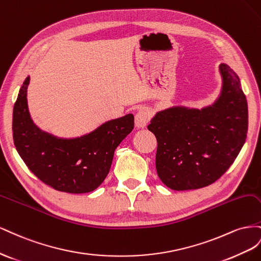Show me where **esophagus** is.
Masks as SVG:
<instances>
[{
    "mask_svg": "<svg viewBox=\"0 0 261 261\" xmlns=\"http://www.w3.org/2000/svg\"><path fill=\"white\" fill-rule=\"evenodd\" d=\"M137 128H145L150 121V113L146 109H140L135 118Z\"/></svg>",
    "mask_w": 261,
    "mask_h": 261,
    "instance_id": "1",
    "label": "esophagus"
}]
</instances>
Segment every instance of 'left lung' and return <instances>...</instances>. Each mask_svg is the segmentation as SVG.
Listing matches in <instances>:
<instances>
[{
    "instance_id": "8db88e82",
    "label": "left lung",
    "mask_w": 261,
    "mask_h": 261,
    "mask_svg": "<svg viewBox=\"0 0 261 261\" xmlns=\"http://www.w3.org/2000/svg\"><path fill=\"white\" fill-rule=\"evenodd\" d=\"M222 91L211 106H175L147 125L158 140L156 170L173 190L199 189L217 181L246 141L248 107L237 74L220 64Z\"/></svg>"
}]
</instances>
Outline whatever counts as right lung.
<instances>
[{
  "label": "right lung",
  "instance_id": "right-lung-1",
  "mask_svg": "<svg viewBox=\"0 0 261 261\" xmlns=\"http://www.w3.org/2000/svg\"><path fill=\"white\" fill-rule=\"evenodd\" d=\"M29 76L13 110V139L31 172L56 190L91 192L109 173L114 153L135 126L132 114L109 120L79 138L62 139L42 131L31 117L27 103Z\"/></svg>",
  "mask_w": 261,
  "mask_h": 261
}]
</instances>
